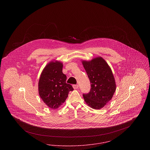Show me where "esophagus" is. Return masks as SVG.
<instances>
[{
  "instance_id": "1",
  "label": "esophagus",
  "mask_w": 150,
  "mask_h": 150,
  "mask_svg": "<svg viewBox=\"0 0 150 150\" xmlns=\"http://www.w3.org/2000/svg\"><path fill=\"white\" fill-rule=\"evenodd\" d=\"M72 86H73L74 89H77L79 88V86L77 84H74V85H72Z\"/></svg>"
}]
</instances>
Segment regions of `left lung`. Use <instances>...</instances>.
<instances>
[{
    "instance_id": "1",
    "label": "left lung",
    "mask_w": 150,
    "mask_h": 150,
    "mask_svg": "<svg viewBox=\"0 0 150 150\" xmlns=\"http://www.w3.org/2000/svg\"><path fill=\"white\" fill-rule=\"evenodd\" d=\"M91 82V88L88 93H83L84 100L94 109H100L108 103L114 94L116 84L112 71L102 57L91 61H83Z\"/></svg>"
}]
</instances>
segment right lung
Instances as JSON below:
<instances>
[{
  "label": "right lung",
  "mask_w": 150,
  "mask_h": 150,
  "mask_svg": "<svg viewBox=\"0 0 150 150\" xmlns=\"http://www.w3.org/2000/svg\"><path fill=\"white\" fill-rule=\"evenodd\" d=\"M63 64L51 62L44 69L39 81V93L43 102L52 109H56L64 103L71 85L66 83V76L62 72Z\"/></svg>",
  "instance_id": "add662e5"
}]
</instances>
